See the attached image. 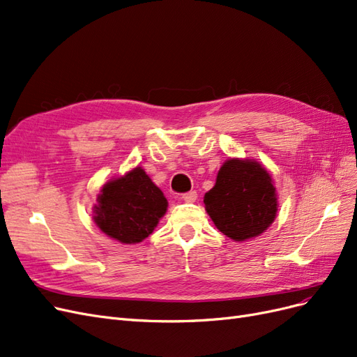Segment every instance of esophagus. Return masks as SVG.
<instances>
[{
	"label": "esophagus",
	"instance_id": "34e87169",
	"mask_svg": "<svg viewBox=\"0 0 357 357\" xmlns=\"http://www.w3.org/2000/svg\"><path fill=\"white\" fill-rule=\"evenodd\" d=\"M181 199L185 202V203H194L197 200V192L195 191H190V192H185L182 194Z\"/></svg>",
	"mask_w": 357,
	"mask_h": 357
}]
</instances>
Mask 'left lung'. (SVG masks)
Wrapping results in <instances>:
<instances>
[{
  "label": "left lung",
  "instance_id": "8db88e82",
  "mask_svg": "<svg viewBox=\"0 0 357 357\" xmlns=\"http://www.w3.org/2000/svg\"><path fill=\"white\" fill-rule=\"evenodd\" d=\"M206 212L216 228L234 241L265 232L276 218L278 199L272 176L252 158H229L204 195Z\"/></svg>",
  "mask_w": 357,
  "mask_h": 357
}]
</instances>
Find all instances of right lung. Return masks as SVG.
I'll use <instances>...</instances> for the list:
<instances>
[{
	"label": "right lung",
	"instance_id": "1",
	"mask_svg": "<svg viewBox=\"0 0 357 357\" xmlns=\"http://www.w3.org/2000/svg\"><path fill=\"white\" fill-rule=\"evenodd\" d=\"M97 203L96 225L122 244H137L147 238L167 210L162 190L141 167L104 183Z\"/></svg>",
	"mask_w": 357,
	"mask_h": 357
}]
</instances>
